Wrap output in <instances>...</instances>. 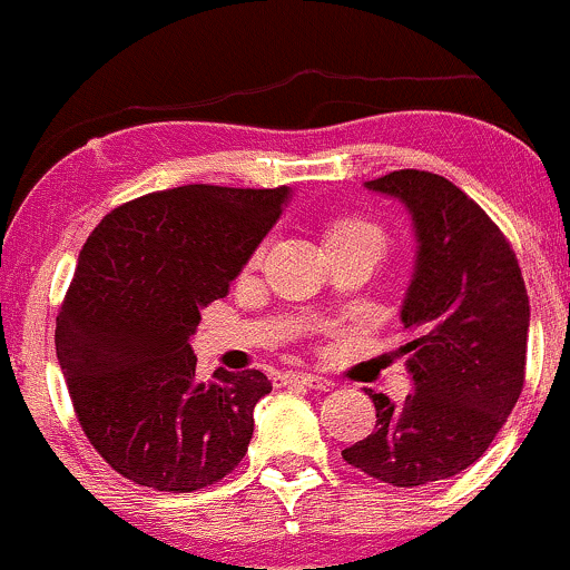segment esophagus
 <instances>
[{"mask_svg":"<svg viewBox=\"0 0 570 570\" xmlns=\"http://www.w3.org/2000/svg\"><path fill=\"white\" fill-rule=\"evenodd\" d=\"M281 384H297V386H308V390H330V379L314 376V373H281Z\"/></svg>","mask_w":570,"mask_h":570,"instance_id":"obj_1","label":"esophagus"}]
</instances>
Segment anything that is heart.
Returning a JSON list of instances; mask_svg holds the SVG:
<instances>
[{"instance_id": "b5f03b06", "label": "heart", "mask_w": 570, "mask_h": 570, "mask_svg": "<svg viewBox=\"0 0 570 570\" xmlns=\"http://www.w3.org/2000/svg\"><path fill=\"white\" fill-rule=\"evenodd\" d=\"M348 237H376V240L384 243V235L373 222L362 216H341L330 224L327 240H348Z\"/></svg>"}]
</instances>
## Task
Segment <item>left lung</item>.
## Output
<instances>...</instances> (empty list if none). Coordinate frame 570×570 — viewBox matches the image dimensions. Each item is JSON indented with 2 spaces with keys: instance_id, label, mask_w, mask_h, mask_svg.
Listing matches in <instances>:
<instances>
[{
  "instance_id": "8db88e82",
  "label": "left lung",
  "mask_w": 570,
  "mask_h": 570,
  "mask_svg": "<svg viewBox=\"0 0 570 570\" xmlns=\"http://www.w3.org/2000/svg\"><path fill=\"white\" fill-rule=\"evenodd\" d=\"M367 189L409 205L419 237L397 348L414 392L403 405L367 392L376 430L343 460L392 487L452 479L495 441L524 386L530 303L509 237L452 180L395 170Z\"/></svg>"
}]
</instances>
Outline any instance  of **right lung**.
Returning a JSON list of instances; mask_svg holds the SVG:
<instances>
[{
    "mask_svg": "<svg viewBox=\"0 0 570 570\" xmlns=\"http://www.w3.org/2000/svg\"><path fill=\"white\" fill-rule=\"evenodd\" d=\"M286 197V186H178L118 205L83 243L56 316V356L80 428L124 479L205 490L248 452L271 381L218 367L199 384L189 337Z\"/></svg>",
    "mask_w": 570,
    "mask_h": 570,
    "instance_id": "1",
    "label": "right lung"
}]
</instances>
